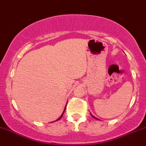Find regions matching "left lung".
Masks as SVG:
<instances>
[{"label": "left lung", "mask_w": 146, "mask_h": 146, "mask_svg": "<svg viewBox=\"0 0 146 146\" xmlns=\"http://www.w3.org/2000/svg\"><path fill=\"white\" fill-rule=\"evenodd\" d=\"M91 115H92V114H91ZM92 117H93V118H95V119H98V120H99V119H97V118H96V117H94V116H92Z\"/></svg>", "instance_id": "1"}]
</instances>
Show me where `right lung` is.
Masks as SVG:
<instances>
[{"instance_id":"1","label":"right lung","mask_w":146,"mask_h":146,"mask_svg":"<svg viewBox=\"0 0 146 146\" xmlns=\"http://www.w3.org/2000/svg\"><path fill=\"white\" fill-rule=\"evenodd\" d=\"M66 107H65V109H64V111H63V113H62V114H61V117H59V118H58V119H57V120H56L55 121H58V120H59V119H61V117H63V115H64V111H65V110H66Z\"/></svg>"}]
</instances>
